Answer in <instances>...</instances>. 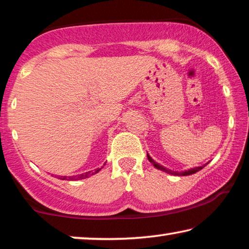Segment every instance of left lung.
Instances as JSON below:
<instances>
[{
  "label": "left lung",
  "mask_w": 249,
  "mask_h": 249,
  "mask_svg": "<svg viewBox=\"0 0 249 249\" xmlns=\"http://www.w3.org/2000/svg\"><path fill=\"white\" fill-rule=\"evenodd\" d=\"M147 157H148V160L150 161L151 164L154 165L155 167H156L157 169H160V171H163V172H165V173H167V174H172V175H178V176H186V175H191V174H194V173H196V172H199V171H201V169H202L204 166H207L208 165V163L205 164V165H203V166H199V167H194V168H190V169H187V171H183V172H174V171H171V169H168V168H166V167H164V166H161V165H160L158 163H156V161H155L153 158H151L148 154H147Z\"/></svg>",
  "instance_id": "1"
}]
</instances>
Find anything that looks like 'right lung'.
Returning a JSON list of instances; mask_svg holds the SVG:
<instances>
[{
	"instance_id": "obj_1",
	"label": "right lung",
	"mask_w": 249,
	"mask_h": 249,
	"mask_svg": "<svg viewBox=\"0 0 249 249\" xmlns=\"http://www.w3.org/2000/svg\"><path fill=\"white\" fill-rule=\"evenodd\" d=\"M102 168V167H101ZM101 168H96L94 171H89V172H86V173H83V174L80 175H75V176H58L57 178L59 179H67V181H77V179H83V178H89L91 175H94L96 173H99L101 171Z\"/></svg>"
}]
</instances>
